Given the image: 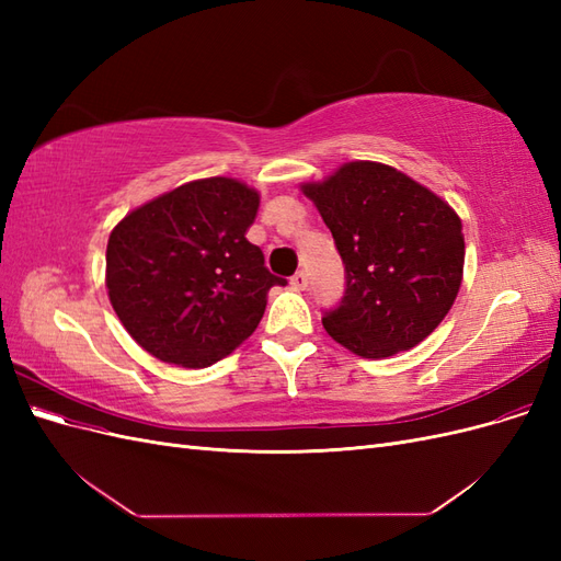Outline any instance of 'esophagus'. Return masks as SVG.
<instances>
[{
  "label": "esophagus",
  "mask_w": 561,
  "mask_h": 561,
  "mask_svg": "<svg viewBox=\"0 0 561 561\" xmlns=\"http://www.w3.org/2000/svg\"><path fill=\"white\" fill-rule=\"evenodd\" d=\"M293 287H297V290H307L309 287V274L307 271H297V274L290 278Z\"/></svg>",
  "instance_id": "1"
}]
</instances>
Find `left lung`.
Listing matches in <instances>:
<instances>
[{
	"instance_id": "8db88e82",
	"label": "left lung",
	"mask_w": 561,
	"mask_h": 561,
	"mask_svg": "<svg viewBox=\"0 0 561 561\" xmlns=\"http://www.w3.org/2000/svg\"><path fill=\"white\" fill-rule=\"evenodd\" d=\"M344 262V297L322 313L328 334L363 358L423 342L449 313L463 276V227L426 186L371 161L307 184Z\"/></svg>"
}]
</instances>
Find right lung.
Returning a JSON list of instances; mask_svg holds the SVG:
<instances>
[{
    "label": "right lung",
    "mask_w": 561,
    "mask_h": 561,
    "mask_svg": "<svg viewBox=\"0 0 561 561\" xmlns=\"http://www.w3.org/2000/svg\"><path fill=\"white\" fill-rule=\"evenodd\" d=\"M260 194L231 178L186 182L118 222L107 293L128 334L154 358L208 367L257 330L285 278L245 239Z\"/></svg>",
    "instance_id": "right-lung-1"
}]
</instances>
